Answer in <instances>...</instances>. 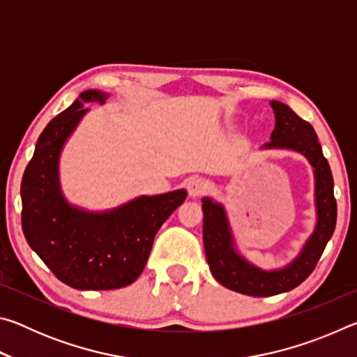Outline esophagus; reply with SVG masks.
Wrapping results in <instances>:
<instances>
[{"label": "esophagus", "mask_w": 357, "mask_h": 357, "mask_svg": "<svg viewBox=\"0 0 357 357\" xmlns=\"http://www.w3.org/2000/svg\"><path fill=\"white\" fill-rule=\"evenodd\" d=\"M204 190H206V183L202 178H190L187 183V192L193 198L203 195Z\"/></svg>", "instance_id": "34e87169"}]
</instances>
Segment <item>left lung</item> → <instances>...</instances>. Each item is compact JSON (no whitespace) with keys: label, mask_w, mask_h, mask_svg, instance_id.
Wrapping results in <instances>:
<instances>
[{"label":"left lung","mask_w":357,"mask_h":357,"mask_svg":"<svg viewBox=\"0 0 357 357\" xmlns=\"http://www.w3.org/2000/svg\"><path fill=\"white\" fill-rule=\"evenodd\" d=\"M275 114V129L263 148H285L304 154L315 168V203L318 222L301 255L279 271H263L239 255L233 247L225 211L211 198H203V243L209 269L215 280L228 289L247 296H274L289 291L309 277L321 258L335 229L337 202L331 167L312 126L299 118L288 105L271 100Z\"/></svg>","instance_id":"1"}]
</instances>
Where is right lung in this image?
Masks as SVG:
<instances>
[{"instance_id":"obj_1","label":"right lung","mask_w":357,"mask_h":357,"mask_svg":"<svg viewBox=\"0 0 357 357\" xmlns=\"http://www.w3.org/2000/svg\"><path fill=\"white\" fill-rule=\"evenodd\" d=\"M107 96L84 91L53 118L36 143L22 179V228L31 249L66 285L116 289L134 283L146 266L159 228L187 192L138 197L107 213L70 206L59 190L58 159L64 142L88 112L83 104Z\"/></svg>"}]
</instances>
